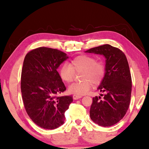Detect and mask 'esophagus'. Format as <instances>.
I'll return each instance as SVG.
<instances>
[{
    "instance_id": "obj_1",
    "label": "esophagus",
    "mask_w": 149,
    "mask_h": 149,
    "mask_svg": "<svg viewBox=\"0 0 149 149\" xmlns=\"http://www.w3.org/2000/svg\"><path fill=\"white\" fill-rule=\"evenodd\" d=\"M81 97H82V96H81V95H73V99H74V100H78V99H80Z\"/></svg>"
}]
</instances>
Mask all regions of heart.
I'll return each instance as SVG.
<instances>
[{"instance_id": "obj_1", "label": "heart", "mask_w": 149, "mask_h": 149, "mask_svg": "<svg viewBox=\"0 0 149 149\" xmlns=\"http://www.w3.org/2000/svg\"><path fill=\"white\" fill-rule=\"evenodd\" d=\"M75 72H82L80 83H74L68 87V91L74 95L86 94L92 87L98 85L102 82L106 74V67L103 62H97L92 56H77L73 59L71 64L64 63L59 70L61 79L66 83H70L75 76Z\"/></svg>"}]
</instances>
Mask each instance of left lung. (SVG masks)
Instances as JSON below:
<instances>
[{
    "label": "left lung",
    "mask_w": 149,
    "mask_h": 149,
    "mask_svg": "<svg viewBox=\"0 0 149 149\" xmlns=\"http://www.w3.org/2000/svg\"><path fill=\"white\" fill-rule=\"evenodd\" d=\"M103 55L106 59V74L97 90L105 92L93 97L90 118L99 125L109 127L123 119L129 108L132 93V77L125 55L119 48L106 44L87 50Z\"/></svg>",
    "instance_id": "left-lung-1"
}]
</instances>
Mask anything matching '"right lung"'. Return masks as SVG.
Listing matches in <instances>:
<instances>
[{"instance_id": "obj_1", "label": "right lung", "mask_w": 149, "mask_h": 149, "mask_svg": "<svg viewBox=\"0 0 149 149\" xmlns=\"http://www.w3.org/2000/svg\"><path fill=\"white\" fill-rule=\"evenodd\" d=\"M68 58L56 49L40 47L30 51L24 58L21 74L24 108L32 121L44 129L62 125L65 111L73 101L72 95H58L66 87L57 68Z\"/></svg>"}]
</instances>
